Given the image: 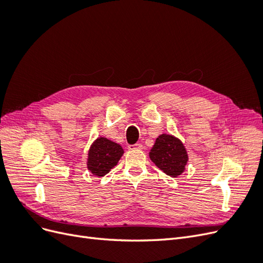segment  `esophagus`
I'll return each mask as SVG.
<instances>
[{
  "instance_id": "obj_1",
  "label": "esophagus",
  "mask_w": 263,
  "mask_h": 263,
  "mask_svg": "<svg viewBox=\"0 0 263 263\" xmlns=\"http://www.w3.org/2000/svg\"><path fill=\"white\" fill-rule=\"evenodd\" d=\"M128 149L129 150H141L142 145L139 144V142H137V144H135V145H128Z\"/></svg>"
}]
</instances>
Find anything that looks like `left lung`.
<instances>
[{"label": "left lung", "instance_id": "left-lung-1", "mask_svg": "<svg viewBox=\"0 0 263 263\" xmlns=\"http://www.w3.org/2000/svg\"><path fill=\"white\" fill-rule=\"evenodd\" d=\"M149 157L159 169L170 177L180 176L187 162V154L182 142L166 134L156 139Z\"/></svg>", "mask_w": 263, "mask_h": 263}]
</instances>
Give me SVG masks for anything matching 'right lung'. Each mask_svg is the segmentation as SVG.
I'll list each match as a JSON object with an SVG mask.
<instances>
[{
    "label": "right lung",
    "mask_w": 263,
    "mask_h": 263,
    "mask_svg": "<svg viewBox=\"0 0 263 263\" xmlns=\"http://www.w3.org/2000/svg\"><path fill=\"white\" fill-rule=\"evenodd\" d=\"M124 154L123 148L106 138H98L89 151L87 168L94 176L103 177L117 164Z\"/></svg>",
    "instance_id": "right-lung-1"
}]
</instances>
